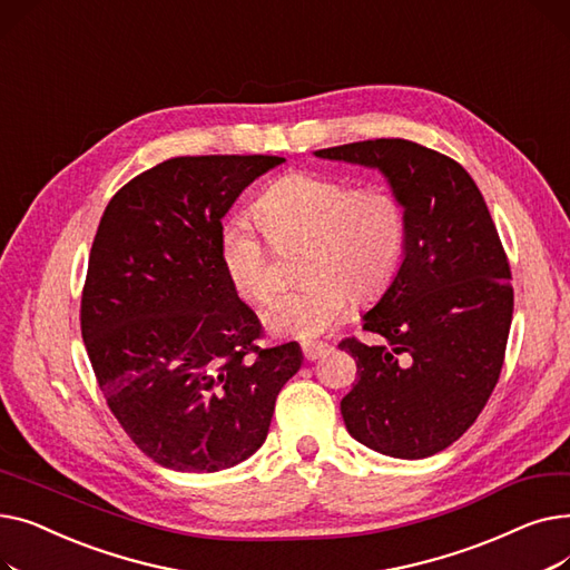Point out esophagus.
<instances>
[{"label": "esophagus", "mask_w": 570, "mask_h": 570, "mask_svg": "<svg viewBox=\"0 0 570 570\" xmlns=\"http://www.w3.org/2000/svg\"><path fill=\"white\" fill-rule=\"evenodd\" d=\"M333 351V346L327 342H305L303 344V353L307 361H316V357H323Z\"/></svg>", "instance_id": "obj_1"}]
</instances>
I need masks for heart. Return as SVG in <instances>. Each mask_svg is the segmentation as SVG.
<instances>
[{
	"mask_svg": "<svg viewBox=\"0 0 570 570\" xmlns=\"http://www.w3.org/2000/svg\"><path fill=\"white\" fill-rule=\"evenodd\" d=\"M254 219L279 249L303 245L305 286L277 295L263 312L273 335L314 340L355 303H370L393 282L406 245V215L383 187L353 189L346 179L295 170L265 187ZM230 286L252 303L277 288L273 256L249 222L233 219L219 235Z\"/></svg>",
	"mask_w": 570,
	"mask_h": 570,
	"instance_id": "1",
	"label": "heart"
}]
</instances>
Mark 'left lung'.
I'll use <instances>...</instances> for the list:
<instances>
[{
	"instance_id": "obj_1",
	"label": "left lung",
	"mask_w": 570,
	"mask_h": 570,
	"mask_svg": "<svg viewBox=\"0 0 570 570\" xmlns=\"http://www.w3.org/2000/svg\"><path fill=\"white\" fill-rule=\"evenodd\" d=\"M314 155L376 168L406 215L402 263L363 314V331L381 342L340 344L357 367L342 400L346 430L387 458L436 455L488 404L511 331V267L485 198L458 161L411 140Z\"/></svg>"
}]
</instances>
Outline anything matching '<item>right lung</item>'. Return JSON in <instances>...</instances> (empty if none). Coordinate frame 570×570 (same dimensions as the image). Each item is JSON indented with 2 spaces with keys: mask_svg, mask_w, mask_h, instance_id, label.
Masks as SVG:
<instances>
[{
  "mask_svg": "<svg viewBox=\"0 0 570 570\" xmlns=\"http://www.w3.org/2000/svg\"><path fill=\"white\" fill-rule=\"evenodd\" d=\"M282 157H175L119 189L99 222L80 331L112 415L173 471L213 473L263 445L295 342L256 346L261 323L219 261L222 219Z\"/></svg>",
  "mask_w": 570,
  "mask_h": 570,
  "instance_id": "obj_1",
  "label": "right lung"
}]
</instances>
